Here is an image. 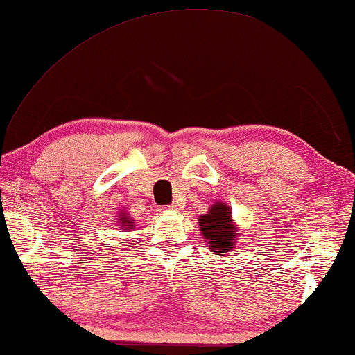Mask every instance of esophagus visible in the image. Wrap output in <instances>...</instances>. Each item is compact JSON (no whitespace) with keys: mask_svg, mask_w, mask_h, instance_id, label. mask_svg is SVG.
I'll use <instances>...</instances> for the list:
<instances>
[{"mask_svg":"<svg viewBox=\"0 0 355 355\" xmlns=\"http://www.w3.org/2000/svg\"><path fill=\"white\" fill-rule=\"evenodd\" d=\"M175 205H168V207H164V208H162V210H164V211H175Z\"/></svg>","mask_w":355,"mask_h":355,"instance_id":"esophagus-1","label":"esophagus"}]
</instances>
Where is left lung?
Wrapping results in <instances>:
<instances>
[{
  "instance_id": "obj_1",
  "label": "left lung",
  "mask_w": 355,
  "mask_h": 355,
  "mask_svg": "<svg viewBox=\"0 0 355 355\" xmlns=\"http://www.w3.org/2000/svg\"><path fill=\"white\" fill-rule=\"evenodd\" d=\"M200 235L213 254L223 256L232 252L239 240V227L232 219V210L224 202L211 204L205 215L199 216Z\"/></svg>"
}]
</instances>
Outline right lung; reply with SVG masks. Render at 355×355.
<instances>
[{"label": "right lung", "instance_id": "add662e5", "mask_svg": "<svg viewBox=\"0 0 355 355\" xmlns=\"http://www.w3.org/2000/svg\"><path fill=\"white\" fill-rule=\"evenodd\" d=\"M118 226H120V230H128L129 229H134V221L131 219V216H129V213L125 211V208H123L121 211H118Z\"/></svg>", "mask_w": 355, "mask_h": 355}]
</instances>
